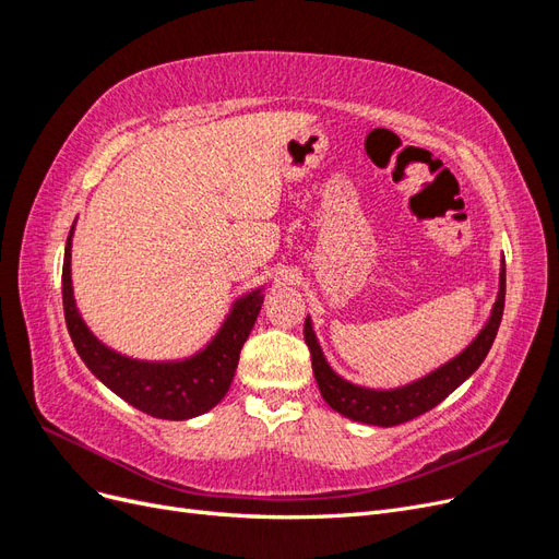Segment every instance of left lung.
<instances>
[{
	"instance_id": "obj_1",
	"label": "left lung",
	"mask_w": 559,
	"mask_h": 559,
	"mask_svg": "<svg viewBox=\"0 0 559 559\" xmlns=\"http://www.w3.org/2000/svg\"><path fill=\"white\" fill-rule=\"evenodd\" d=\"M503 298H506V263L501 261L497 302L492 308V314L487 319V324L476 335V341H473L462 354H456L452 361L436 368L433 373L396 389H368V386L352 384L337 373H333V368L324 359V352H321L317 343L312 321L308 317L306 331L302 333H306V343L310 347L312 370H314V380L319 384L321 396H324V401L331 405V408L341 415L354 421H364V425H376V427H396V425H403V421H411L419 415H425L427 411L436 408V405L445 396H450L464 380H468L473 373H476L478 366L485 361L501 324Z\"/></svg>"
}]
</instances>
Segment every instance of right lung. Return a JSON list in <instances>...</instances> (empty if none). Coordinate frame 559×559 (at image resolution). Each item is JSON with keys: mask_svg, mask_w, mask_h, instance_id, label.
<instances>
[{"mask_svg": "<svg viewBox=\"0 0 559 559\" xmlns=\"http://www.w3.org/2000/svg\"><path fill=\"white\" fill-rule=\"evenodd\" d=\"M72 230L64 247L62 263V306L67 331L79 357L91 368V373L107 384L114 394L128 401L134 408L158 419H191L222 401L233 382L240 361V349L257 321L263 294L261 289L235 300L224 326L212 337V343L183 361L151 364L123 357L97 337L83 324L72 294Z\"/></svg>", "mask_w": 559, "mask_h": 559, "instance_id": "1", "label": "right lung"}]
</instances>
